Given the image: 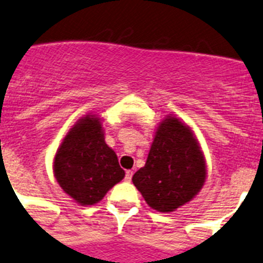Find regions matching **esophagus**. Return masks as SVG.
<instances>
[{
  "label": "esophagus",
  "instance_id": "esophagus-1",
  "mask_svg": "<svg viewBox=\"0 0 263 263\" xmlns=\"http://www.w3.org/2000/svg\"><path fill=\"white\" fill-rule=\"evenodd\" d=\"M132 177H133V171H126L125 172V181H132Z\"/></svg>",
  "mask_w": 263,
  "mask_h": 263
}]
</instances>
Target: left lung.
I'll use <instances>...</instances> for the list:
<instances>
[{"mask_svg": "<svg viewBox=\"0 0 263 263\" xmlns=\"http://www.w3.org/2000/svg\"><path fill=\"white\" fill-rule=\"evenodd\" d=\"M206 181V163L192 129L168 116L158 126L144 167L133 184L154 210L171 213L189 202Z\"/></svg>", "mask_w": 263, "mask_h": 263, "instance_id": "left-lung-1", "label": "left lung"}]
</instances>
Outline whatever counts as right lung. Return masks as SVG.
<instances>
[{
	"instance_id": "add662e5",
	"label": "right lung",
	"mask_w": 263,
	"mask_h": 263,
	"mask_svg": "<svg viewBox=\"0 0 263 263\" xmlns=\"http://www.w3.org/2000/svg\"><path fill=\"white\" fill-rule=\"evenodd\" d=\"M53 172L62 190L83 206L102 201L125 176L95 115L78 120L69 130L54 156Z\"/></svg>"
}]
</instances>
